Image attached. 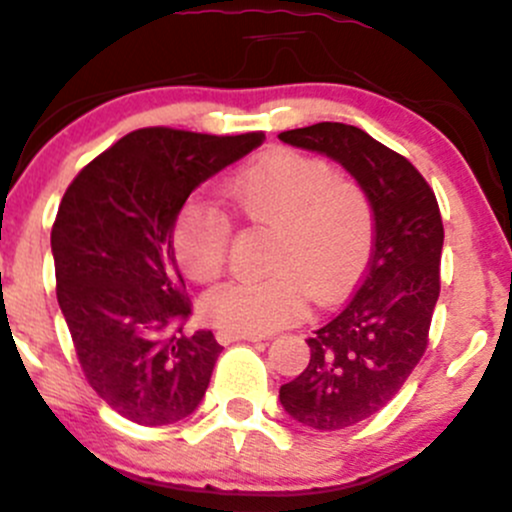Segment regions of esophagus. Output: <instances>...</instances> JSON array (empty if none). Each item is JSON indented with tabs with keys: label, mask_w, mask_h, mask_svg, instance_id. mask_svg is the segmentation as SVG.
<instances>
[{
	"label": "esophagus",
	"mask_w": 512,
	"mask_h": 512,
	"mask_svg": "<svg viewBox=\"0 0 512 512\" xmlns=\"http://www.w3.org/2000/svg\"><path fill=\"white\" fill-rule=\"evenodd\" d=\"M215 338H218V343H223V346H228V343H235V341H262V336H255V333H230V331H218L215 333Z\"/></svg>",
	"instance_id": "obj_1"
}]
</instances>
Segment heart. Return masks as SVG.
Returning <instances> with one entry per match:
<instances>
[{
    "label": "heart",
    "mask_w": 512,
    "mask_h": 512,
    "mask_svg": "<svg viewBox=\"0 0 512 512\" xmlns=\"http://www.w3.org/2000/svg\"><path fill=\"white\" fill-rule=\"evenodd\" d=\"M225 198L247 223L274 228L265 279H230L201 301L213 326L230 333H270L304 314L314 299L336 297L365 265L373 247V211L353 181L326 161L289 149L265 154L235 171ZM230 225L215 208L188 201L174 225V250L193 282L223 272Z\"/></svg>",
    "instance_id": "1"
}]
</instances>
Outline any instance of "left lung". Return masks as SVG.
<instances>
[{"label":"left lung","mask_w":512,"mask_h":512,"mask_svg":"<svg viewBox=\"0 0 512 512\" xmlns=\"http://www.w3.org/2000/svg\"><path fill=\"white\" fill-rule=\"evenodd\" d=\"M279 139L338 161L363 188L375 220L373 255L358 292L306 338L309 365L279 387L289 417L336 432L383 410L427 351L444 225L424 176L363 129L319 122Z\"/></svg>","instance_id":"obj_1"}]
</instances>
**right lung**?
<instances>
[{
    "instance_id": "1",
    "label": "right lung",
    "mask_w": 512,
    "mask_h": 512,
    "mask_svg": "<svg viewBox=\"0 0 512 512\" xmlns=\"http://www.w3.org/2000/svg\"><path fill=\"white\" fill-rule=\"evenodd\" d=\"M262 132H129L68 186L51 230L56 297L90 387L129 422L196 412L220 346L191 314L174 225L193 188L257 149Z\"/></svg>"
}]
</instances>
